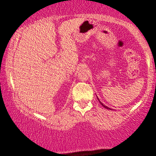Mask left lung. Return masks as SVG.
Segmentation results:
<instances>
[{
	"label": "left lung",
	"mask_w": 156,
	"mask_h": 156,
	"mask_svg": "<svg viewBox=\"0 0 156 156\" xmlns=\"http://www.w3.org/2000/svg\"><path fill=\"white\" fill-rule=\"evenodd\" d=\"M97 98H98V97H97ZM98 101L100 102V103H101V104L102 105H103V107H104V108H106V109H110V110H112V109H111V108H110L107 107V106H106V105H105L104 104H103V103H101V101H100V100L98 99Z\"/></svg>",
	"instance_id": "left-lung-1"
}]
</instances>
